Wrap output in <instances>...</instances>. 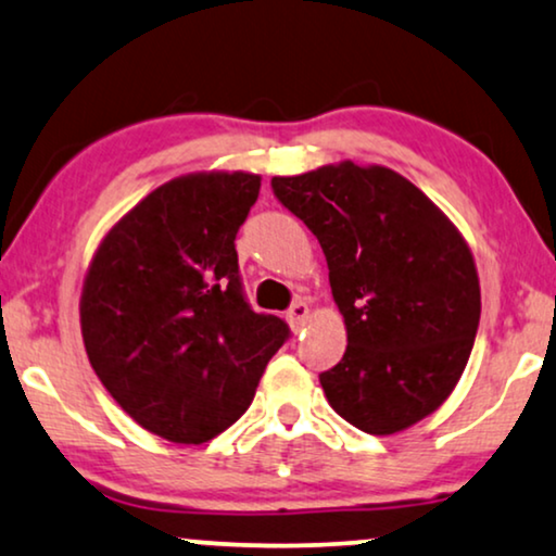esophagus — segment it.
<instances>
[{
  "label": "esophagus",
  "instance_id": "34e87169",
  "mask_svg": "<svg viewBox=\"0 0 556 556\" xmlns=\"http://www.w3.org/2000/svg\"><path fill=\"white\" fill-rule=\"evenodd\" d=\"M307 317H309V307H307L302 300H298L290 309H287V320H290L294 332H298V330L302 328V325H305Z\"/></svg>",
  "mask_w": 556,
  "mask_h": 556
}]
</instances>
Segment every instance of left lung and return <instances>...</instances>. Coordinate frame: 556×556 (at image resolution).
<instances>
[{"instance_id":"8db88e82","label":"left lung","mask_w":556,"mask_h":556,"mask_svg":"<svg viewBox=\"0 0 556 556\" xmlns=\"http://www.w3.org/2000/svg\"><path fill=\"white\" fill-rule=\"evenodd\" d=\"M274 198L320 241L348 348L320 374L353 427L394 434L450 396L480 323V285L457 228L389 167L353 162L271 177Z\"/></svg>"}]
</instances>
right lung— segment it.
<instances>
[{"instance_id":"add662e5","label":"right lung","mask_w":556,"mask_h":556,"mask_svg":"<svg viewBox=\"0 0 556 556\" xmlns=\"http://www.w3.org/2000/svg\"><path fill=\"white\" fill-rule=\"evenodd\" d=\"M262 180L249 173L169 180L111 228L80 298L88 361L116 404L173 442H205L249 409L290 338L254 313L236 233Z\"/></svg>"}]
</instances>
